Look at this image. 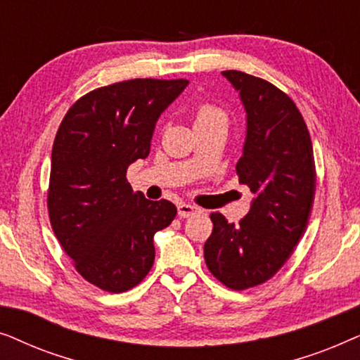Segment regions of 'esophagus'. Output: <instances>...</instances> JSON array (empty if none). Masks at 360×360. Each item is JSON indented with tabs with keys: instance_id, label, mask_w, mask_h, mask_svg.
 Segmentation results:
<instances>
[{
	"instance_id": "esophagus-1",
	"label": "esophagus",
	"mask_w": 360,
	"mask_h": 360,
	"mask_svg": "<svg viewBox=\"0 0 360 360\" xmlns=\"http://www.w3.org/2000/svg\"><path fill=\"white\" fill-rule=\"evenodd\" d=\"M196 211H198V208L193 205H186V203H180L179 205V216L180 218H188V216L195 214Z\"/></svg>"
}]
</instances>
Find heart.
I'll use <instances>...</instances> for the list:
<instances>
[{
    "label": "heart",
    "mask_w": 360,
    "mask_h": 360,
    "mask_svg": "<svg viewBox=\"0 0 360 360\" xmlns=\"http://www.w3.org/2000/svg\"><path fill=\"white\" fill-rule=\"evenodd\" d=\"M195 127L214 126V124H228V115L221 110L219 106L211 105V103H203L195 110L193 115Z\"/></svg>",
    "instance_id": "1"
}]
</instances>
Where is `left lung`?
<instances>
[{
	"label": "left lung",
	"mask_w": 360,
	"mask_h": 360,
	"mask_svg": "<svg viewBox=\"0 0 360 360\" xmlns=\"http://www.w3.org/2000/svg\"><path fill=\"white\" fill-rule=\"evenodd\" d=\"M223 75L248 112L236 172L255 198L239 224L228 223L221 213L210 214L213 233L205 243V262L228 288L248 290L272 278L307 231L316 167L307 122L287 93L244 72Z\"/></svg>",
	"instance_id": "1"
}]
</instances>
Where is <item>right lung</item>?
<instances>
[{
  "label": "right lung",
  "instance_id": "1",
  "mask_svg": "<svg viewBox=\"0 0 360 360\" xmlns=\"http://www.w3.org/2000/svg\"><path fill=\"white\" fill-rule=\"evenodd\" d=\"M188 80L134 78L73 103L52 147L47 210L53 234L86 282L110 293L141 283L154 234L174 221L167 200L131 188L127 167L150 152L155 122Z\"/></svg>",
  "mask_w": 360,
  "mask_h": 360
}]
</instances>
